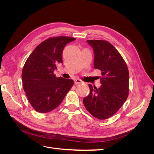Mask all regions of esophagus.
<instances>
[{"label": "esophagus", "instance_id": "esophagus-1", "mask_svg": "<svg viewBox=\"0 0 154 154\" xmlns=\"http://www.w3.org/2000/svg\"><path fill=\"white\" fill-rule=\"evenodd\" d=\"M83 82L80 80V79H75L74 80V83H75L76 85H78V84H80V83H82Z\"/></svg>", "mask_w": 154, "mask_h": 154}]
</instances>
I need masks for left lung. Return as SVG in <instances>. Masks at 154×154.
<instances>
[{
	"instance_id": "obj_1",
	"label": "left lung",
	"mask_w": 154,
	"mask_h": 154,
	"mask_svg": "<svg viewBox=\"0 0 154 154\" xmlns=\"http://www.w3.org/2000/svg\"><path fill=\"white\" fill-rule=\"evenodd\" d=\"M94 53V67L101 71V85H88L90 93L83 100L86 109L99 119L115 114L127 99L129 73L123 57L109 42L87 40Z\"/></svg>"
}]
</instances>
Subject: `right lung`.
I'll use <instances>...</instances> for the list:
<instances>
[{"label":"right lung","instance_id":"add662e5","mask_svg":"<svg viewBox=\"0 0 154 154\" xmlns=\"http://www.w3.org/2000/svg\"><path fill=\"white\" fill-rule=\"evenodd\" d=\"M75 38L69 36L49 38L40 43L29 55L22 72L23 88L33 109L46 113L59 106L74 84L71 79L56 77L57 65L63 63L66 44Z\"/></svg>","mask_w":154,"mask_h":154}]
</instances>
